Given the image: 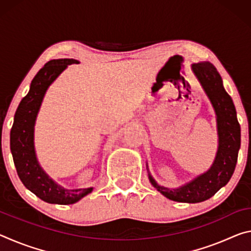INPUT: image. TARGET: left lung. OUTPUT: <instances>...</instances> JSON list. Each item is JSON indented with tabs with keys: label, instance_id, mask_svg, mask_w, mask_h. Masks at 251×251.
Instances as JSON below:
<instances>
[{
	"label": "left lung",
	"instance_id": "8db88e82",
	"mask_svg": "<svg viewBox=\"0 0 251 251\" xmlns=\"http://www.w3.org/2000/svg\"><path fill=\"white\" fill-rule=\"evenodd\" d=\"M194 74L209 99L217 116L218 151L211 167L178 188L160 186L148 172L151 184L174 201L195 203L207 201L230 180L240 148V125L231 97L225 91L222 76L209 62L192 65ZM148 171V169H147Z\"/></svg>",
	"mask_w": 251,
	"mask_h": 251
}]
</instances>
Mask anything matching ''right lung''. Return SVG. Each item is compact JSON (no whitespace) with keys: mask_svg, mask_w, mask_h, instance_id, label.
I'll list each match as a JSON object with an SVG mask.
<instances>
[{"mask_svg":"<svg viewBox=\"0 0 251 251\" xmlns=\"http://www.w3.org/2000/svg\"><path fill=\"white\" fill-rule=\"evenodd\" d=\"M73 58L52 59L33 78L27 95L21 100L14 115L10 145L16 172L21 181L42 201L57 205H71L92 193L93 187L65 189L57 185L40 166L34 148V126L42 100L50 84L67 65L78 64Z\"/></svg>","mask_w":251,"mask_h":251,"instance_id":"1","label":"right lung"}]
</instances>
